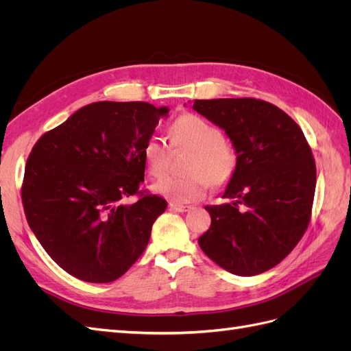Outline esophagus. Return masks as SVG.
Returning a JSON list of instances; mask_svg holds the SVG:
<instances>
[{
  "mask_svg": "<svg viewBox=\"0 0 351 351\" xmlns=\"http://www.w3.org/2000/svg\"><path fill=\"white\" fill-rule=\"evenodd\" d=\"M169 208H171L176 212H187V210H190V206H186V205H182V204H176V202H173V204H169Z\"/></svg>",
  "mask_w": 351,
  "mask_h": 351,
  "instance_id": "obj_1",
  "label": "esophagus"
}]
</instances>
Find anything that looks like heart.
Here are the masks:
<instances>
[{
    "instance_id": "heart-1",
    "label": "heart",
    "mask_w": 351,
    "mask_h": 351,
    "mask_svg": "<svg viewBox=\"0 0 351 351\" xmlns=\"http://www.w3.org/2000/svg\"><path fill=\"white\" fill-rule=\"evenodd\" d=\"M173 147L193 149L187 162L190 174L183 177H165L154 190L176 204H186L204 197L209 183L224 187L237 168V152L227 141L219 127L196 114H183L169 129ZM145 167L152 177H161L168 167L169 146L159 136H151L143 146Z\"/></svg>"
}]
</instances>
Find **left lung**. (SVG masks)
I'll list each match as a JSON object with an SVG mask.
<instances>
[{
  "label": "left lung",
  "mask_w": 351,
  "mask_h": 351,
  "mask_svg": "<svg viewBox=\"0 0 351 351\" xmlns=\"http://www.w3.org/2000/svg\"><path fill=\"white\" fill-rule=\"evenodd\" d=\"M237 152L221 205L205 206L209 230L199 246L221 268L252 277L278 265L309 226L316 187L312 151L299 125L275 105L253 98L195 99Z\"/></svg>",
  "instance_id": "obj_1"
}]
</instances>
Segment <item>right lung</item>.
Returning a JSON list of instances; mask_svg holds the SVG:
<instances>
[{
  "label": "right lung",
  "mask_w": 351,
  "mask_h": 351,
  "mask_svg": "<svg viewBox=\"0 0 351 351\" xmlns=\"http://www.w3.org/2000/svg\"><path fill=\"white\" fill-rule=\"evenodd\" d=\"M168 112L147 102H93L32 149L22 187L27 224L73 277L111 282L145 252L167 200L141 195L142 151ZM134 194L140 199L127 204Z\"/></svg>",
  "instance_id": "obj_1"
}]
</instances>
